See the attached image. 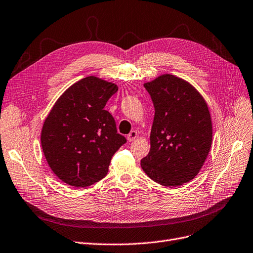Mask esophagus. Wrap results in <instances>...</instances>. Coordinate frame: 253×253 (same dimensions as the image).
Segmentation results:
<instances>
[{
    "label": "esophagus",
    "mask_w": 253,
    "mask_h": 253,
    "mask_svg": "<svg viewBox=\"0 0 253 253\" xmlns=\"http://www.w3.org/2000/svg\"><path fill=\"white\" fill-rule=\"evenodd\" d=\"M136 137H137V132H136L135 130H132V131H131V132L128 134L127 139H128L129 141H133Z\"/></svg>",
    "instance_id": "1"
}]
</instances>
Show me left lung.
<instances>
[{
  "label": "left lung",
  "mask_w": 253,
  "mask_h": 253,
  "mask_svg": "<svg viewBox=\"0 0 253 253\" xmlns=\"http://www.w3.org/2000/svg\"><path fill=\"white\" fill-rule=\"evenodd\" d=\"M155 108L144 171L163 186H179L199 173L212 145V122L202 95L187 82L164 74L145 84Z\"/></svg>",
  "instance_id": "8db88e82"
}]
</instances>
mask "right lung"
I'll return each instance as SVG.
<instances>
[{
    "mask_svg": "<svg viewBox=\"0 0 253 253\" xmlns=\"http://www.w3.org/2000/svg\"><path fill=\"white\" fill-rule=\"evenodd\" d=\"M118 86L95 76L72 84L45 119L41 146L51 170L66 184L87 187L103 179L127 139L104 109Z\"/></svg>",
    "mask_w": 253,
    "mask_h": 253,
    "instance_id": "1",
    "label": "right lung"
}]
</instances>
